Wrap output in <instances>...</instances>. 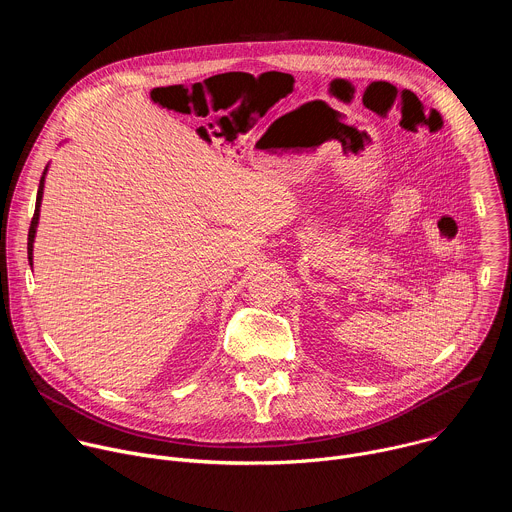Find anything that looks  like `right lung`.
Masks as SVG:
<instances>
[{
  "instance_id": "obj_1",
  "label": "right lung",
  "mask_w": 512,
  "mask_h": 512,
  "mask_svg": "<svg viewBox=\"0 0 512 512\" xmlns=\"http://www.w3.org/2000/svg\"><path fill=\"white\" fill-rule=\"evenodd\" d=\"M46 172H48V166L44 168L42 178H40L38 196H36V210H34V218H32V225H30V231H28V261H30V265H32V259H34V239H36V229H38V221H40V204H42V194H44Z\"/></svg>"
}]
</instances>
